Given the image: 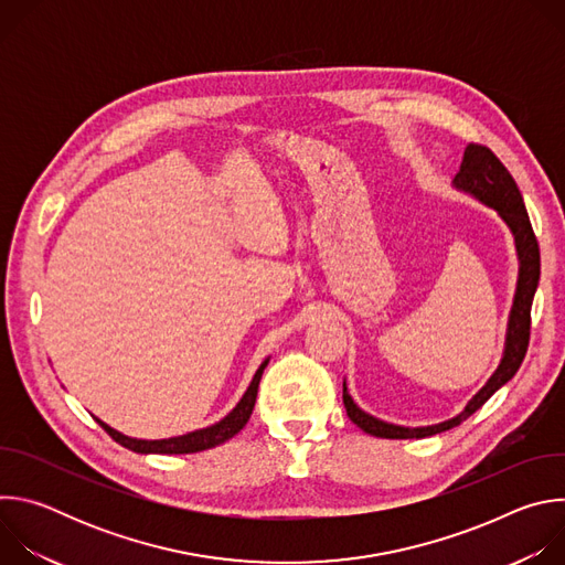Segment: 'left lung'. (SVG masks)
Here are the masks:
<instances>
[{
	"instance_id": "obj_1",
	"label": "left lung",
	"mask_w": 565,
	"mask_h": 565,
	"mask_svg": "<svg viewBox=\"0 0 565 565\" xmlns=\"http://www.w3.org/2000/svg\"><path fill=\"white\" fill-rule=\"evenodd\" d=\"M454 188L473 196L476 201H480L482 205H488L492 210L499 212V216L505 221V225L510 227V232L514 234V244H516V257H519V279H516V292H514V303L510 310V319H508V335H505V349H503V358L499 369L492 373V377L486 382L469 402L467 407L438 425H429V427H399V425H391L384 423L380 418H373L371 414L362 412L344 382V407H347V416L364 431L371 434L375 438H427L434 434H443L451 427H458L462 420H467L471 414H476L486 402L503 386L508 384L525 353H527V344H530V310H532V299L539 286V275H541V255H539V244L536 236L532 232V223L523 203V196L512 179V174L505 170V166L494 156L492 149L469 142L465 153H462V163L458 174L454 177Z\"/></svg>"
}]
</instances>
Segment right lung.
I'll use <instances>...</instances> for the list:
<instances>
[{"label": "right lung", "mask_w": 565, "mask_h": 565, "mask_svg": "<svg viewBox=\"0 0 565 565\" xmlns=\"http://www.w3.org/2000/svg\"><path fill=\"white\" fill-rule=\"evenodd\" d=\"M270 358H266L262 362V366L257 369L248 391L244 393V397L238 399V405L218 423L205 427V429H196L183 436H174V438H163V440H140V438H129L116 429H111L109 425H105L100 418H96V423L122 447L136 451V454H196L203 449H212L225 440H230L232 436H236L241 429L246 427V423L253 416L255 409V399H257V391H259V382L264 375V369L268 366Z\"/></svg>", "instance_id": "add662e5"}]
</instances>
